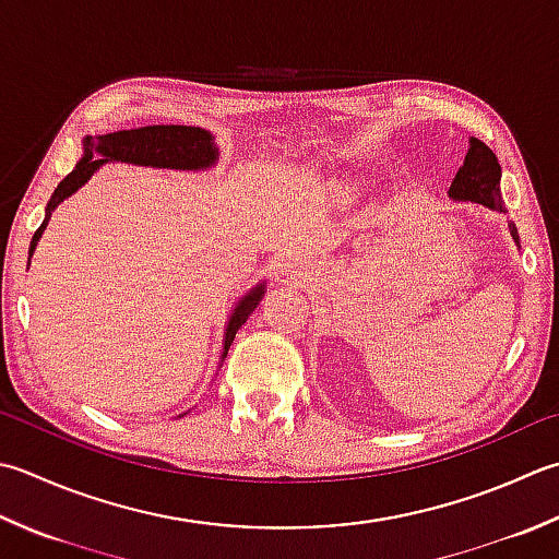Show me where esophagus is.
<instances>
[{"instance_id":"34e87169","label":"esophagus","mask_w":559,"mask_h":559,"mask_svg":"<svg viewBox=\"0 0 559 559\" xmlns=\"http://www.w3.org/2000/svg\"><path fill=\"white\" fill-rule=\"evenodd\" d=\"M286 276H288V281H293V283H305V278H308V269L300 266V264H290V266L286 269Z\"/></svg>"}]
</instances>
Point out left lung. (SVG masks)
Here are the masks:
<instances>
[{"label":"left lung","instance_id":"1","mask_svg":"<svg viewBox=\"0 0 559 559\" xmlns=\"http://www.w3.org/2000/svg\"><path fill=\"white\" fill-rule=\"evenodd\" d=\"M501 167L497 162V155L491 152L483 140L469 138L467 155L463 167L457 169L455 179L451 181V189H448V199L453 201H469L479 203L485 207H491L497 213H507L504 201H501ZM513 242L519 245V233L516 225L509 223Z\"/></svg>","mask_w":559,"mask_h":559}]
</instances>
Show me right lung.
Returning a JSON list of instances; mask_svg holds the SVG:
<instances>
[{
	"mask_svg": "<svg viewBox=\"0 0 559 559\" xmlns=\"http://www.w3.org/2000/svg\"><path fill=\"white\" fill-rule=\"evenodd\" d=\"M82 145H84L82 159L76 162V167L58 183V189L52 191L50 201L46 205V217H43L40 227L31 239L28 264H31L33 251L38 247V239L43 237V233H46L55 207H58L64 199H70L74 191H80L82 186L94 177V171L98 167H104V164L126 162V164H140V167L201 171V169L215 167L217 157H221L211 130L195 128V126H145L135 130H116V133H106L96 138L86 135L82 140ZM264 293H266V281H261L235 302V308L229 312L227 324H225L223 360L229 352V344L235 342L237 330L247 322V317L257 310V305L261 302V298H264ZM183 414H179V417H183Z\"/></svg>",
	"mask_w": 559,
	"mask_h": 559,
	"instance_id": "right-lung-1",
	"label": "right lung"
}]
</instances>
